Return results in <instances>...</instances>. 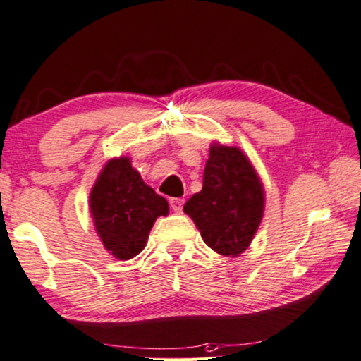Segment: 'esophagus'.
Masks as SVG:
<instances>
[{
	"label": "esophagus",
	"mask_w": 361,
	"mask_h": 361,
	"mask_svg": "<svg viewBox=\"0 0 361 361\" xmlns=\"http://www.w3.org/2000/svg\"><path fill=\"white\" fill-rule=\"evenodd\" d=\"M183 206H185V199L183 197H171L170 199V207L173 209V212H181Z\"/></svg>",
	"instance_id": "esophagus-1"
}]
</instances>
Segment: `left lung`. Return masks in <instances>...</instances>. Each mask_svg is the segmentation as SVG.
<instances>
[{
  "label": "left lung",
  "instance_id": "left-lung-1",
  "mask_svg": "<svg viewBox=\"0 0 361 361\" xmlns=\"http://www.w3.org/2000/svg\"><path fill=\"white\" fill-rule=\"evenodd\" d=\"M264 211V191L246 155L236 147L212 146L202 190L185 204L209 248L238 256L248 248Z\"/></svg>",
  "mask_w": 361,
  "mask_h": 361
}]
</instances>
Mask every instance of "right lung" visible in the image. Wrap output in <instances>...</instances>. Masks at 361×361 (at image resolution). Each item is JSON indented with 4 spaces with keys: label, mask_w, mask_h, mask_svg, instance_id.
I'll return each instance as SVG.
<instances>
[{
    "label": "right lung",
    "mask_w": 361,
    "mask_h": 361,
    "mask_svg": "<svg viewBox=\"0 0 361 361\" xmlns=\"http://www.w3.org/2000/svg\"><path fill=\"white\" fill-rule=\"evenodd\" d=\"M90 212L105 248L118 259H131L146 246L155 219L169 214V202L121 157L102 170L90 192Z\"/></svg>",
    "instance_id": "right-lung-1"
}]
</instances>
